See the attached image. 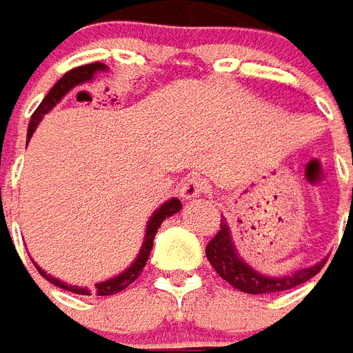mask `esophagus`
<instances>
[{"label":"esophagus","instance_id":"obj_1","mask_svg":"<svg viewBox=\"0 0 353 353\" xmlns=\"http://www.w3.org/2000/svg\"><path fill=\"white\" fill-rule=\"evenodd\" d=\"M206 191H208V185H206V181L199 176L187 177L183 181V185H181V196L187 199V201L199 196V194H204Z\"/></svg>","mask_w":353,"mask_h":353}]
</instances>
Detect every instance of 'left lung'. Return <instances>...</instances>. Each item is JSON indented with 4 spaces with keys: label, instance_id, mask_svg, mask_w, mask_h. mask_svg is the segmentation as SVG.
Instances as JSON below:
<instances>
[{
    "label": "left lung",
    "instance_id": "left-lung-1",
    "mask_svg": "<svg viewBox=\"0 0 353 353\" xmlns=\"http://www.w3.org/2000/svg\"><path fill=\"white\" fill-rule=\"evenodd\" d=\"M352 204H353V187H352ZM206 258L212 263L219 277L228 281L231 287L236 290H243L246 294H271V292H281V290H290V288L302 285L317 275L325 262H319L300 270L292 275H283V277H265L262 273L252 270L250 265L243 262L235 252V246L231 243L229 235V225L225 219H221L219 231L212 236V241L206 245Z\"/></svg>",
    "mask_w": 353,
    "mask_h": 353
}]
</instances>
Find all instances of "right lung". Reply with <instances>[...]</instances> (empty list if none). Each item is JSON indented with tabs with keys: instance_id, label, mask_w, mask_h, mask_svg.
I'll return each mask as SVG.
<instances>
[{
	"instance_id": "add662e5",
	"label": "right lung",
	"mask_w": 353,
	"mask_h": 353,
	"mask_svg": "<svg viewBox=\"0 0 353 353\" xmlns=\"http://www.w3.org/2000/svg\"><path fill=\"white\" fill-rule=\"evenodd\" d=\"M105 68H107V66L103 65V63H91V65L76 66V68H72V70L65 72V76H63V78H61V80L51 88V91L46 95V99L41 101V103H39V107L34 110V114H32L30 118V124H28V139H30L32 134H34V130H36V125H38V122L41 120V117L55 107L57 103L63 99L66 93L72 90L74 85H78V83H83V82H90L91 78H93V74L99 72V70H105ZM179 210H181V202L177 201V199H172V201L164 202L159 210L152 214V218L149 219L147 235H145V241H143L141 252H139V256H137V260L132 263V268H128L124 273H120V275L114 277V279L103 281V283H99V285H95V287H93V292H95L97 296H110V294H117V292H120V290H124V288L130 287V285H132V283L141 275L143 268H145V263H147L149 256H151L152 241H154V235H157V231H159L160 223H162L166 218H170L172 214H176V212ZM38 271L41 273V277H46V279H48L49 283H53L55 287L65 288V290L74 292V294H85V296L90 294V290H88V288L74 287V285H65L63 281L51 277V275H48L46 271H41L39 268Z\"/></svg>"
}]
</instances>
